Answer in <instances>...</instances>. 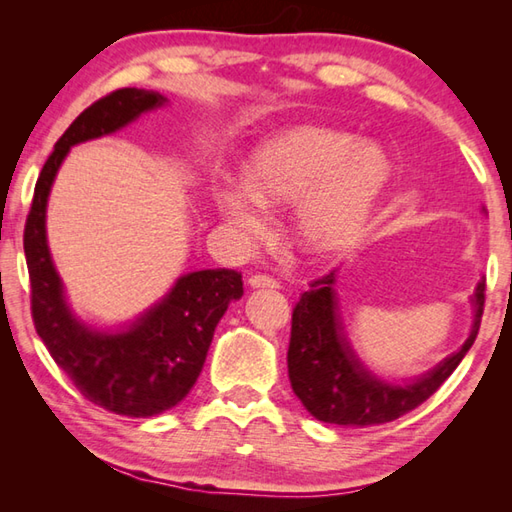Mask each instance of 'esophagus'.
I'll return each instance as SVG.
<instances>
[{
    "instance_id": "obj_1",
    "label": "esophagus",
    "mask_w": 512,
    "mask_h": 512,
    "mask_svg": "<svg viewBox=\"0 0 512 512\" xmlns=\"http://www.w3.org/2000/svg\"><path fill=\"white\" fill-rule=\"evenodd\" d=\"M250 288H279L277 281L268 275H253L248 279Z\"/></svg>"
}]
</instances>
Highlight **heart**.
I'll use <instances>...</instances> for the list:
<instances>
[{
    "label": "heart",
    "mask_w": 512,
    "mask_h": 512,
    "mask_svg": "<svg viewBox=\"0 0 512 512\" xmlns=\"http://www.w3.org/2000/svg\"><path fill=\"white\" fill-rule=\"evenodd\" d=\"M391 180V158L372 140L325 127H295L264 140L244 180L213 187L220 220L242 239L262 237L266 206L295 204V231L317 257L345 253L363 239Z\"/></svg>",
    "instance_id": "obj_1"
}]
</instances>
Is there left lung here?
Returning <instances> with one entry per match:
<instances>
[{
	"label": "left lung",
	"instance_id": "1",
	"mask_svg": "<svg viewBox=\"0 0 512 512\" xmlns=\"http://www.w3.org/2000/svg\"><path fill=\"white\" fill-rule=\"evenodd\" d=\"M484 213V209H482ZM339 270H332L303 292L292 312L288 347V376L295 396L310 416L341 427H372L400 418L427 400L475 343L484 312V288L480 279L471 295L473 321L466 341L438 365L405 380L378 376L350 341L339 299Z\"/></svg>",
	"mask_w": 512,
	"mask_h": 512
}]
</instances>
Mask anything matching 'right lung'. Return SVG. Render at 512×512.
Masks as SVG:
<instances>
[{
    "mask_svg": "<svg viewBox=\"0 0 512 512\" xmlns=\"http://www.w3.org/2000/svg\"><path fill=\"white\" fill-rule=\"evenodd\" d=\"M167 103L160 92L125 88L90 105L43 165L24 231L37 334L85 398L129 418L158 416L187 398L228 303L244 295L242 275L226 268L193 270L134 319L118 325L88 321L72 308L50 253L48 200L72 147L121 132Z\"/></svg>",
    "mask_w": 512,
    "mask_h": 512,
    "instance_id": "1",
    "label": "right lung"
}]
</instances>
